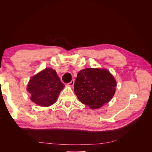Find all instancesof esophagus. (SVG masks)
Instances as JSON below:
<instances>
[{"label": "esophagus", "instance_id": "1", "mask_svg": "<svg viewBox=\"0 0 152 152\" xmlns=\"http://www.w3.org/2000/svg\"><path fill=\"white\" fill-rule=\"evenodd\" d=\"M74 83H75V80H73V79H72V80H71V82H69V83L68 84V85L69 86H73V85H74Z\"/></svg>", "mask_w": 152, "mask_h": 152}]
</instances>
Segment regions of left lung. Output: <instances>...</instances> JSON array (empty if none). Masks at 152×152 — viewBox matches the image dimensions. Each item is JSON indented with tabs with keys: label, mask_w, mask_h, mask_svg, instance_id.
Listing matches in <instances>:
<instances>
[{
	"label": "left lung",
	"mask_w": 152,
	"mask_h": 152,
	"mask_svg": "<svg viewBox=\"0 0 152 152\" xmlns=\"http://www.w3.org/2000/svg\"><path fill=\"white\" fill-rule=\"evenodd\" d=\"M116 86L115 79L107 70L88 68L78 73L74 91L82 103L96 109L111 100Z\"/></svg>",
	"instance_id": "left-lung-1"
}]
</instances>
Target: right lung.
Wrapping results in <instances>:
<instances>
[{
	"mask_svg": "<svg viewBox=\"0 0 152 152\" xmlns=\"http://www.w3.org/2000/svg\"><path fill=\"white\" fill-rule=\"evenodd\" d=\"M64 86L56 71L47 68L31 78L27 90L32 102L41 107H48L56 102Z\"/></svg>",
	"mask_w": 152,
	"mask_h": 152,
	"instance_id": "right-lung-1",
	"label": "right lung"
}]
</instances>
